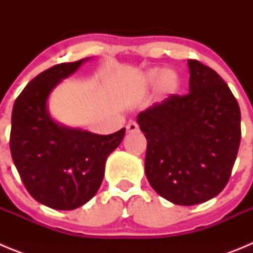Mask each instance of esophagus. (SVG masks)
<instances>
[{"label":"esophagus","instance_id":"34e87169","mask_svg":"<svg viewBox=\"0 0 253 253\" xmlns=\"http://www.w3.org/2000/svg\"><path fill=\"white\" fill-rule=\"evenodd\" d=\"M138 130H139V126H138L135 123H129V124L126 125V131H128V133H134V131Z\"/></svg>","mask_w":253,"mask_h":253}]
</instances>
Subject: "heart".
<instances>
[{"label":"heart","instance_id":"1","mask_svg":"<svg viewBox=\"0 0 253 253\" xmlns=\"http://www.w3.org/2000/svg\"><path fill=\"white\" fill-rule=\"evenodd\" d=\"M156 81H158L156 83V95L161 100L169 99L180 90V76L173 69H149L146 73V82L153 84Z\"/></svg>","mask_w":253,"mask_h":253}]
</instances>
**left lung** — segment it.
Returning <instances> with one entry per match:
<instances>
[{"label": "left lung", "mask_w": 253, "mask_h": 253, "mask_svg": "<svg viewBox=\"0 0 253 253\" xmlns=\"http://www.w3.org/2000/svg\"><path fill=\"white\" fill-rule=\"evenodd\" d=\"M189 93L138 114L144 169L158 195L177 205L213 199L227 185L241 142V110L222 77L189 59Z\"/></svg>", "instance_id": "8db88e82"}]
</instances>
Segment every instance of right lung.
<instances>
[{
    "label": "right lung",
    "instance_id": "1",
    "mask_svg": "<svg viewBox=\"0 0 253 253\" xmlns=\"http://www.w3.org/2000/svg\"><path fill=\"white\" fill-rule=\"evenodd\" d=\"M90 59L60 63L39 73L13 104V163L29 194L51 209L73 210L90 202L102 182L109 154L124 138L125 128L101 135L60 124L49 113L53 90Z\"/></svg>",
    "mask_w": 253,
    "mask_h": 253
}]
</instances>
